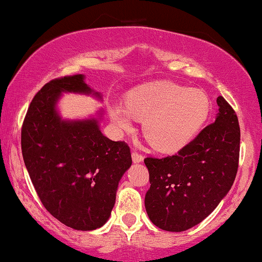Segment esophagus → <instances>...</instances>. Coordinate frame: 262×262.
Masks as SVG:
<instances>
[{"mask_svg":"<svg viewBox=\"0 0 262 262\" xmlns=\"http://www.w3.org/2000/svg\"><path fill=\"white\" fill-rule=\"evenodd\" d=\"M143 160H144V157H143L141 154L136 151L132 152V161H134V163H142Z\"/></svg>","mask_w":262,"mask_h":262,"instance_id":"1","label":"esophagus"}]
</instances>
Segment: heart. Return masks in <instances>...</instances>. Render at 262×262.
I'll list each match as a JSON object with an SVG mask.
<instances>
[{"mask_svg":"<svg viewBox=\"0 0 262 262\" xmlns=\"http://www.w3.org/2000/svg\"><path fill=\"white\" fill-rule=\"evenodd\" d=\"M210 99L200 89L159 81L132 89L124 106L114 102L108 113L120 132L134 131V118L143 119V134L154 148L175 152L188 145L205 125Z\"/></svg>","mask_w":262,"mask_h":262,"instance_id":"1","label":"heart"}]
</instances>
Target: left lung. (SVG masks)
Instances as JSON below:
<instances>
[{"label": "left lung", "instance_id": "left-lung-1", "mask_svg": "<svg viewBox=\"0 0 262 262\" xmlns=\"http://www.w3.org/2000/svg\"><path fill=\"white\" fill-rule=\"evenodd\" d=\"M217 105L214 123L177 155L144 160L150 175L145 210L162 230L180 232L199 224L234 184L241 138L238 119L223 96H218Z\"/></svg>", "mask_w": 262, "mask_h": 262}]
</instances>
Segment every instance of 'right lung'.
Here are the masks:
<instances>
[{"label":"right lung","instance_id":"right-lung-1","mask_svg":"<svg viewBox=\"0 0 262 262\" xmlns=\"http://www.w3.org/2000/svg\"><path fill=\"white\" fill-rule=\"evenodd\" d=\"M64 93L102 101L84 75L46 83L32 100L21 130L25 166L53 217L75 230H95L111 216L118 185L132 164L130 148L102 135V110L84 119H63L58 102Z\"/></svg>","mask_w":262,"mask_h":262}]
</instances>
